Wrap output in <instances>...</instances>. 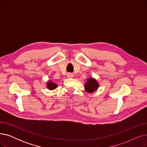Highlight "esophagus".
Masks as SVG:
<instances>
[{"mask_svg": "<svg viewBox=\"0 0 147 147\" xmlns=\"http://www.w3.org/2000/svg\"><path fill=\"white\" fill-rule=\"evenodd\" d=\"M73 76H74V75L72 73H68L67 74V77L68 78H73Z\"/></svg>", "mask_w": 147, "mask_h": 147, "instance_id": "1", "label": "esophagus"}]
</instances>
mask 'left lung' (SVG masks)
<instances>
[{
  "mask_svg": "<svg viewBox=\"0 0 147 147\" xmlns=\"http://www.w3.org/2000/svg\"><path fill=\"white\" fill-rule=\"evenodd\" d=\"M99 88V83L96 80L93 78H89L87 80L86 83L84 84V90L88 93H93L95 90H96Z\"/></svg>",
  "mask_w": 147,
  "mask_h": 147,
  "instance_id": "1",
  "label": "left lung"
}]
</instances>
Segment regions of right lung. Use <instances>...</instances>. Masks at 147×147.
Wrapping results in <instances>:
<instances>
[{
	"mask_svg": "<svg viewBox=\"0 0 147 147\" xmlns=\"http://www.w3.org/2000/svg\"><path fill=\"white\" fill-rule=\"evenodd\" d=\"M58 86V84L52 82V81H48L47 82V83H46V87H47V88L51 90H54Z\"/></svg>",
	"mask_w": 147,
	"mask_h": 147,
	"instance_id": "right-lung-1",
	"label": "right lung"
}]
</instances>
